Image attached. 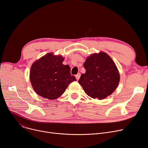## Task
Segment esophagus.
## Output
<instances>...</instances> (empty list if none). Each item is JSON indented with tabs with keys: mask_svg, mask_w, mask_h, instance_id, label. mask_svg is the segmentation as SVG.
I'll return each mask as SVG.
<instances>
[{
	"mask_svg": "<svg viewBox=\"0 0 148 148\" xmlns=\"http://www.w3.org/2000/svg\"><path fill=\"white\" fill-rule=\"evenodd\" d=\"M80 75H81V74H80V73L77 74L75 75V79H76V80H79L80 77Z\"/></svg>",
	"mask_w": 148,
	"mask_h": 148,
	"instance_id": "esophagus-1",
	"label": "esophagus"
}]
</instances>
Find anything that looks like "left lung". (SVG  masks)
<instances>
[{"label":"left lung","mask_w":148,"mask_h":148,"mask_svg":"<svg viewBox=\"0 0 148 148\" xmlns=\"http://www.w3.org/2000/svg\"><path fill=\"white\" fill-rule=\"evenodd\" d=\"M86 69L79 83L90 97L103 99L117 88L120 74L112 59L104 51L93 53L88 56L83 64Z\"/></svg>","instance_id":"obj_1"}]
</instances>
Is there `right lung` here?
<instances>
[{"label":"right lung","instance_id":"1","mask_svg":"<svg viewBox=\"0 0 148 148\" xmlns=\"http://www.w3.org/2000/svg\"><path fill=\"white\" fill-rule=\"evenodd\" d=\"M64 58L48 53L32 64L30 81L36 94L53 100L65 92L68 85L76 79L70 73L68 65H64Z\"/></svg>","mask_w":148,"mask_h":148}]
</instances>
